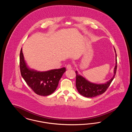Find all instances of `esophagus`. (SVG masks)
<instances>
[{
    "label": "esophagus",
    "mask_w": 132,
    "mask_h": 132,
    "mask_svg": "<svg viewBox=\"0 0 132 132\" xmlns=\"http://www.w3.org/2000/svg\"><path fill=\"white\" fill-rule=\"evenodd\" d=\"M66 68L68 70H70V69H72V66H71V64H68L67 66H66Z\"/></svg>",
    "instance_id": "esophagus-1"
}]
</instances>
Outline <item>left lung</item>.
Returning <instances> with one entry per match:
<instances>
[{"mask_svg": "<svg viewBox=\"0 0 132 132\" xmlns=\"http://www.w3.org/2000/svg\"><path fill=\"white\" fill-rule=\"evenodd\" d=\"M114 50L116 53L115 48ZM117 55L116 53V65L114 70V75L110 80L102 84H96L89 82L82 76L79 75L77 71H76V86L80 94L85 97H93L103 94L109 87L116 75L117 67Z\"/></svg>", "mask_w": 132, "mask_h": 132, "instance_id": "1", "label": "left lung"}]
</instances>
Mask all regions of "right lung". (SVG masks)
Instances as JSON below:
<instances>
[{
  "label": "right lung",
  "mask_w": 132,
  "mask_h": 132,
  "mask_svg": "<svg viewBox=\"0 0 132 132\" xmlns=\"http://www.w3.org/2000/svg\"><path fill=\"white\" fill-rule=\"evenodd\" d=\"M20 68L27 84L36 94L42 96L49 95L56 90L60 79L66 71L65 67L45 72L30 69L24 60L22 49L20 53Z\"/></svg>",
  "instance_id": "right-lung-1"
}]
</instances>
